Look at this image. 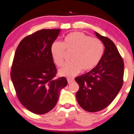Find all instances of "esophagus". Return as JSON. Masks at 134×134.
Wrapping results in <instances>:
<instances>
[{
	"label": "esophagus",
	"mask_w": 134,
	"mask_h": 134,
	"mask_svg": "<svg viewBox=\"0 0 134 134\" xmlns=\"http://www.w3.org/2000/svg\"><path fill=\"white\" fill-rule=\"evenodd\" d=\"M74 81H75V79H74L73 78H67V81L69 83L73 82H74Z\"/></svg>",
	"instance_id": "34e87169"
}]
</instances>
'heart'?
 <instances>
[{
  "label": "heart",
  "mask_w": 134,
  "mask_h": 134,
  "mask_svg": "<svg viewBox=\"0 0 134 134\" xmlns=\"http://www.w3.org/2000/svg\"><path fill=\"white\" fill-rule=\"evenodd\" d=\"M65 51L73 53L72 62L65 64L59 70L62 76L73 77L81 70L83 72L92 70L99 64L104 53L102 42L96 38H91L80 32H73L64 38L63 43L55 42L51 47L52 57L58 66L64 63Z\"/></svg>",
  "instance_id": "obj_1"
}]
</instances>
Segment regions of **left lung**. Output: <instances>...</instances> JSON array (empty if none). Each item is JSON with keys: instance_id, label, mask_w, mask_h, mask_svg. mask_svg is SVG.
I'll return each instance as SVG.
<instances>
[{"instance_id": "1", "label": "left lung", "mask_w": 134, "mask_h": 134, "mask_svg": "<svg viewBox=\"0 0 134 134\" xmlns=\"http://www.w3.org/2000/svg\"><path fill=\"white\" fill-rule=\"evenodd\" d=\"M105 51L96 67L75 78L79 85L76 99L84 110L94 113L102 110L113 101L123 85L124 63L114 43L95 32Z\"/></svg>"}]
</instances>
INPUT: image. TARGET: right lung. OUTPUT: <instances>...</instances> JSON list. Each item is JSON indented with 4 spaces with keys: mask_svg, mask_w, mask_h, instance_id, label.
<instances>
[{
    "mask_svg": "<svg viewBox=\"0 0 134 134\" xmlns=\"http://www.w3.org/2000/svg\"><path fill=\"white\" fill-rule=\"evenodd\" d=\"M61 29H41L27 36L16 49L11 78L18 99L27 109L44 114L55 107L65 77L55 79L51 47Z\"/></svg>",
    "mask_w": 134,
    "mask_h": 134,
    "instance_id": "add662e5",
    "label": "right lung"
}]
</instances>
